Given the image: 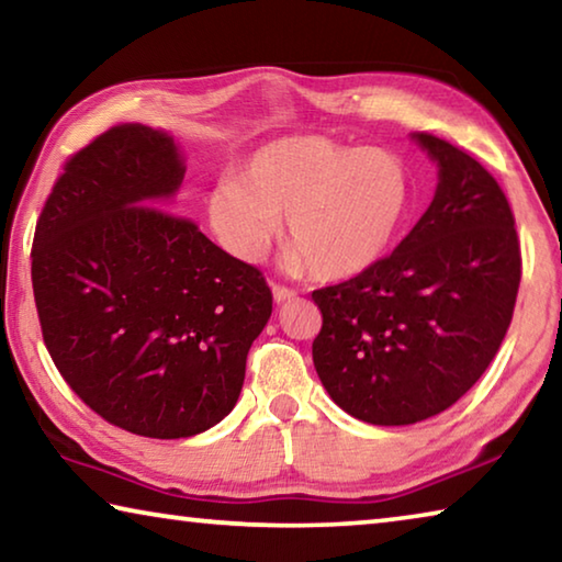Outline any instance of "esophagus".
<instances>
[{
    "label": "esophagus",
    "instance_id": "34e87169",
    "mask_svg": "<svg viewBox=\"0 0 562 562\" xmlns=\"http://www.w3.org/2000/svg\"><path fill=\"white\" fill-rule=\"evenodd\" d=\"M272 294H274V302H290L297 297V292H294L292 288H284V284H272Z\"/></svg>",
    "mask_w": 562,
    "mask_h": 562
}]
</instances>
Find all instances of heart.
Wrapping results in <instances>:
<instances>
[{"instance_id":"1","label":"heart","mask_w":562,"mask_h":562,"mask_svg":"<svg viewBox=\"0 0 562 562\" xmlns=\"http://www.w3.org/2000/svg\"><path fill=\"white\" fill-rule=\"evenodd\" d=\"M412 198V173L394 150L288 136L247 156L237 183L213 190L207 215L221 243L247 262L268 255L284 217L292 268L341 280L384 258Z\"/></svg>"}]
</instances>
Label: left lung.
Returning <instances> with one entry per match:
<instances>
[{"label": "left lung", "mask_w": 562, "mask_h": 562, "mask_svg": "<svg viewBox=\"0 0 562 562\" xmlns=\"http://www.w3.org/2000/svg\"><path fill=\"white\" fill-rule=\"evenodd\" d=\"M439 186L412 233L372 268L312 292V359L359 422L406 426L449 408L496 357L520 284L516 217L486 168L431 133Z\"/></svg>", "instance_id": "1"}]
</instances>
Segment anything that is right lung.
Returning a JSON list of instances; mask_svg holds the SVG:
<instances>
[{
    "mask_svg": "<svg viewBox=\"0 0 562 562\" xmlns=\"http://www.w3.org/2000/svg\"><path fill=\"white\" fill-rule=\"evenodd\" d=\"M183 176L168 133L113 126L66 160L32 247L42 337L64 382L148 439L223 422L272 315L258 268L166 211Z\"/></svg>",
    "mask_w": 562,
    "mask_h": 562,
    "instance_id": "add662e5",
    "label": "right lung"
}]
</instances>
